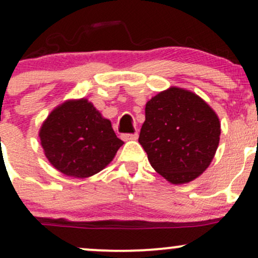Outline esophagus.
Masks as SVG:
<instances>
[{
	"mask_svg": "<svg viewBox=\"0 0 258 258\" xmlns=\"http://www.w3.org/2000/svg\"><path fill=\"white\" fill-rule=\"evenodd\" d=\"M138 138V132H135V133H123V135H121V139L122 141H136V139Z\"/></svg>",
	"mask_w": 258,
	"mask_h": 258,
	"instance_id": "esophagus-1",
	"label": "esophagus"
}]
</instances>
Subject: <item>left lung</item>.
<instances>
[{
    "label": "left lung",
    "mask_w": 258,
    "mask_h": 258,
    "mask_svg": "<svg viewBox=\"0 0 258 258\" xmlns=\"http://www.w3.org/2000/svg\"><path fill=\"white\" fill-rule=\"evenodd\" d=\"M220 136L214 109L194 92L172 86L147 102L138 142L156 172L184 184L210 166Z\"/></svg>",
    "instance_id": "8db88e82"
}]
</instances>
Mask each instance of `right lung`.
Listing matches in <instances>:
<instances>
[{
    "label": "right lung",
    "mask_w": 258,
    "mask_h": 258,
    "mask_svg": "<svg viewBox=\"0 0 258 258\" xmlns=\"http://www.w3.org/2000/svg\"><path fill=\"white\" fill-rule=\"evenodd\" d=\"M41 146L59 172L87 178L112 161L123 142L88 99H69L55 106L43 121Z\"/></svg>",
    "instance_id": "1"
}]
</instances>
